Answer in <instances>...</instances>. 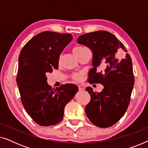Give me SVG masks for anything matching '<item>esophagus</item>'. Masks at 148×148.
<instances>
[{
  "mask_svg": "<svg viewBox=\"0 0 148 148\" xmlns=\"http://www.w3.org/2000/svg\"><path fill=\"white\" fill-rule=\"evenodd\" d=\"M78 88H79V91H82L85 90V88L83 86H78Z\"/></svg>",
  "mask_w": 148,
  "mask_h": 148,
  "instance_id": "34e87169",
  "label": "esophagus"
}]
</instances>
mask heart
I'll use <instances>...</instances> for the list:
<instances>
[{"mask_svg": "<svg viewBox=\"0 0 148 148\" xmlns=\"http://www.w3.org/2000/svg\"><path fill=\"white\" fill-rule=\"evenodd\" d=\"M88 50V48H85L84 46H77L73 49V53L79 58ZM72 78L75 81H80L82 79V74L79 73H74L72 74Z\"/></svg>", "mask_w": 148, "mask_h": 148, "instance_id": "b5f03b06", "label": "heart"}]
</instances>
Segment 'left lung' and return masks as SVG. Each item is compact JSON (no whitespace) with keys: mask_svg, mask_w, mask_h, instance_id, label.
Returning <instances> with one entry per match:
<instances>
[{"mask_svg":"<svg viewBox=\"0 0 148 148\" xmlns=\"http://www.w3.org/2000/svg\"><path fill=\"white\" fill-rule=\"evenodd\" d=\"M77 43L90 48L93 53V68L89 71V83L101 84V92L86 88L91 100L86 106L87 116L93 124L106 128L120 120L128 108L134 86L132 60L128 53L124 58L117 56L125 47L112 34L98 31L77 38Z\"/></svg>","mask_w":148,"mask_h":148,"instance_id":"1","label":"left lung"}]
</instances>
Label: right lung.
Wrapping results in <instances>:
<instances>
[{
	"label": "right lung",
	"instance_id": "add662e5",
	"mask_svg": "<svg viewBox=\"0 0 148 148\" xmlns=\"http://www.w3.org/2000/svg\"><path fill=\"white\" fill-rule=\"evenodd\" d=\"M72 39L69 34L43 32L32 38L20 52L17 84L21 102L41 126L61 121L64 107L78 91L76 86L69 84L53 90L46 77L47 73L57 69L60 54Z\"/></svg>",
	"mask_w": 148,
	"mask_h": 148
}]
</instances>
